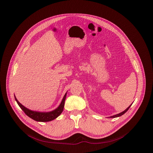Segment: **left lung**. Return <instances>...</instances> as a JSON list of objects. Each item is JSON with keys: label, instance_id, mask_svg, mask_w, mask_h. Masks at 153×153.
Listing matches in <instances>:
<instances>
[{"label": "left lung", "instance_id": "1", "mask_svg": "<svg viewBox=\"0 0 153 153\" xmlns=\"http://www.w3.org/2000/svg\"><path fill=\"white\" fill-rule=\"evenodd\" d=\"M131 105H130L129 106V107L127 108V109H126L125 111H124L123 112H121V113H119V114H116V115H114V116H111V117H119V116H122V115H123L124 113H125V112H127L128 111V109H129V108L131 107Z\"/></svg>", "mask_w": 153, "mask_h": 153}]
</instances>
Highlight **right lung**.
<instances>
[{
  "label": "right lung",
  "instance_id": "obj_1",
  "mask_svg": "<svg viewBox=\"0 0 153 153\" xmlns=\"http://www.w3.org/2000/svg\"><path fill=\"white\" fill-rule=\"evenodd\" d=\"M66 95H67V93H65V94L64 95L62 101L61 103V104L59 105V107L51 112H36V111H33L28 109L27 108H26L23 105H22L21 103H20L16 97H15L16 101H17L18 105L20 106L23 111L25 112V114L28 116L29 117L32 118L34 120L36 121H39V122H48L54 120L56 117H57L59 115H60L62 112L63 111L64 107V102H65V99L66 97Z\"/></svg>",
  "mask_w": 153,
  "mask_h": 153
}]
</instances>
